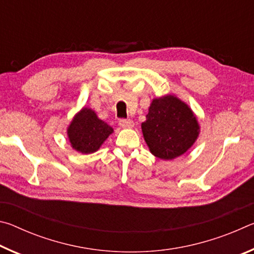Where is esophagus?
Segmentation results:
<instances>
[{"instance_id":"esophagus-1","label":"esophagus","mask_w":254,"mask_h":254,"mask_svg":"<svg viewBox=\"0 0 254 254\" xmlns=\"http://www.w3.org/2000/svg\"><path fill=\"white\" fill-rule=\"evenodd\" d=\"M119 124H120V127H123V128H131V127H134V122H133L132 120H124V119H122V120H120Z\"/></svg>"}]
</instances>
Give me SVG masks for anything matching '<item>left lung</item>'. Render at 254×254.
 Segmentation results:
<instances>
[{
  "instance_id": "8db88e82",
  "label": "left lung",
  "mask_w": 254,
  "mask_h": 254,
  "mask_svg": "<svg viewBox=\"0 0 254 254\" xmlns=\"http://www.w3.org/2000/svg\"><path fill=\"white\" fill-rule=\"evenodd\" d=\"M145 118L141 124L144 141L150 152L162 160L183 156L199 135L200 127L195 113L173 94L153 98Z\"/></svg>"
}]
</instances>
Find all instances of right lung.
I'll return each instance as SVG.
<instances>
[{"instance_id": "obj_1", "label": "right lung", "mask_w": 254, "mask_h": 254, "mask_svg": "<svg viewBox=\"0 0 254 254\" xmlns=\"http://www.w3.org/2000/svg\"><path fill=\"white\" fill-rule=\"evenodd\" d=\"M112 133L113 128L98 118L95 111L85 106L77 112L67 127L71 148L83 154L96 152Z\"/></svg>"}]
</instances>
